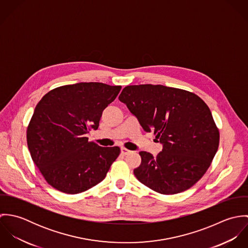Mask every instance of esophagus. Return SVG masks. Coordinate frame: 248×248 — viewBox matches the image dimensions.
<instances>
[{
	"instance_id": "34e87169",
	"label": "esophagus",
	"mask_w": 248,
	"mask_h": 248,
	"mask_svg": "<svg viewBox=\"0 0 248 248\" xmlns=\"http://www.w3.org/2000/svg\"><path fill=\"white\" fill-rule=\"evenodd\" d=\"M131 153V151L130 150H128L127 148H125V147H121V154L123 155H129Z\"/></svg>"
}]
</instances>
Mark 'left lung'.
I'll list each match as a JSON object with an SVG mask.
<instances>
[{
  "label": "left lung",
  "mask_w": 248,
  "mask_h": 248,
  "mask_svg": "<svg viewBox=\"0 0 248 248\" xmlns=\"http://www.w3.org/2000/svg\"><path fill=\"white\" fill-rule=\"evenodd\" d=\"M125 103L146 132L162 143L154 157L140 152L137 178L150 189L173 195L191 188L205 174L217 151L219 133L210 108L197 94L162 85L123 89Z\"/></svg>",
  "instance_id": "1"
}]
</instances>
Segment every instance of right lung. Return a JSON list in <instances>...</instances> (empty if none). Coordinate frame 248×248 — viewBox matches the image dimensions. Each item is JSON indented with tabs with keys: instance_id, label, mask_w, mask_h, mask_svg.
Wrapping results in <instances>:
<instances>
[{
	"instance_id": "right-lung-1",
	"label": "right lung",
	"mask_w": 248,
	"mask_h": 248,
	"mask_svg": "<svg viewBox=\"0 0 248 248\" xmlns=\"http://www.w3.org/2000/svg\"><path fill=\"white\" fill-rule=\"evenodd\" d=\"M121 86L90 82L51 90L37 104L27 130L31 158L46 182L79 194L101 182L120 148L100 147L86 134L97 130L105 108Z\"/></svg>"
}]
</instances>
